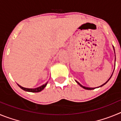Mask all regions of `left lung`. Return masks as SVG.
Segmentation results:
<instances>
[{"label": "left lung", "mask_w": 121, "mask_h": 121, "mask_svg": "<svg viewBox=\"0 0 121 121\" xmlns=\"http://www.w3.org/2000/svg\"><path fill=\"white\" fill-rule=\"evenodd\" d=\"M113 50H114V52H115V48H114V47H113ZM115 60H116V56H115ZM114 70H115V68H114ZM113 73H112V75H111V76L110 77V78H109L108 79V81H107L106 82H105L104 84H102V85H100V86H98V87H96V88H99V87H101V86H103V85H104L105 84H106L107 83V82H108V81H109V80L110 79V78H112V75H113ZM76 81V82H77V84H79V85L80 86H81V87H82V88H84V89H85V90H93V89H95V88H96V87H95V88H90V87H86V86H83V85H81V84H80L79 82H78V81Z\"/></svg>", "instance_id": "8db88e82"}]
</instances>
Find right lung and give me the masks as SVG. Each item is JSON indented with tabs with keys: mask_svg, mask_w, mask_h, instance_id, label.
<instances>
[{
	"mask_svg": "<svg viewBox=\"0 0 121 121\" xmlns=\"http://www.w3.org/2000/svg\"><path fill=\"white\" fill-rule=\"evenodd\" d=\"M47 84H48V82H47V83H45V84H43V85H41V86H39V87H37V88H25V87H23V86H21L20 85H19L18 84H17V85H18V86H19V87L21 88V89L25 91H28V92H32V93H37V92H40V91H41L42 90H43L45 88V87L47 86Z\"/></svg>",
	"mask_w": 121,
	"mask_h": 121,
	"instance_id": "obj_1",
	"label": "right lung"
}]
</instances>
